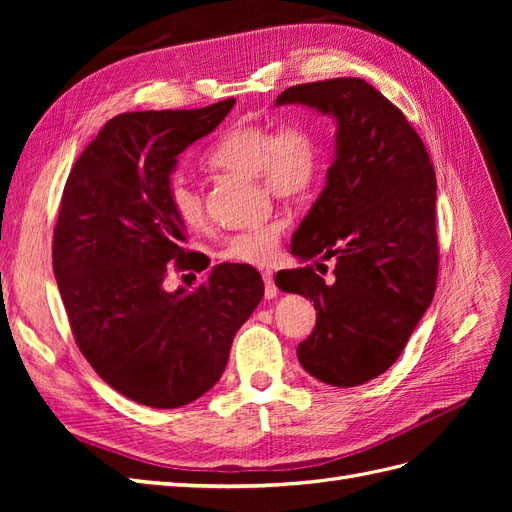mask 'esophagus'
<instances>
[{
	"instance_id": "esophagus-1",
	"label": "esophagus",
	"mask_w": 512,
	"mask_h": 512,
	"mask_svg": "<svg viewBox=\"0 0 512 512\" xmlns=\"http://www.w3.org/2000/svg\"><path fill=\"white\" fill-rule=\"evenodd\" d=\"M262 280H265V297L267 299H275L277 288H275V282H273V273L271 271H262Z\"/></svg>"
}]
</instances>
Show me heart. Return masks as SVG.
Here are the masks:
<instances>
[{"label":"heart","mask_w":512,"mask_h":512,"mask_svg":"<svg viewBox=\"0 0 512 512\" xmlns=\"http://www.w3.org/2000/svg\"><path fill=\"white\" fill-rule=\"evenodd\" d=\"M215 170L258 177L262 190L282 203H299L316 188L322 170V147L316 132L301 121L245 123L228 130L207 153ZM168 207L188 228L205 224V203L194 185L175 177L168 185ZM284 224L273 220L252 230L237 232L220 247V258L241 265L265 267L275 258Z\"/></svg>","instance_id":"obj_1"}]
</instances>
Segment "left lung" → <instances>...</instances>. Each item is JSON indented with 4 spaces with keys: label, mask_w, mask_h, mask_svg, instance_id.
Listing matches in <instances>:
<instances>
[{
    "label": "left lung",
    "mask_w": 512,
    "mask_h": 512,
    "mask_svg": "<svg viewBox=\"0 0 512 512\" xmlns=\"http://www.w3.org/2000/svg\"><path fill=\"white\" fill-rule=\"evenodd\" d=\"M305 104L337 119L327 185L294 232L290 252L316 262L275 275L314 301L316 327L299 344L307 374L359 386L384 374L431 305L438 280L436 173L406 115L363 79L284 89L275 104Z\"/></svg>",
    "instance_id": "obj_1"
}]
</instances>
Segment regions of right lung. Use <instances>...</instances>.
<instances>
[{
	"label": "right lung",
	"mask_w": 512,
	"mask_h": 512,
	"mask_svg": "<svg viewBox=\"0 0 512 512\" xmlns=\"http://www.w3.org/2000/svg\"><path fill=\"white\" fill-rule=\"evenodd\" d=\"M235 98L192 111L121 113L74 162L53 230V271L74 342L96 374L151 408H179L224 374L232 339L265 294L250 265L213 267L194 290H164L196 269L168 207L177 156L220 126Z\"/></svg>",
	"instance_id": "add662e5"
}]
</instances>
